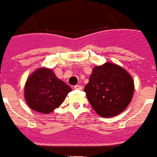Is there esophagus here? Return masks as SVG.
<instances>
[{"mask_svg":"<svg viewBox=\"0 0 157 157\" xmlns=\"http://www.w3.org/2000/svg\"><path fill=\"white\" fill-rule=\"evenodd\" d=\"M74 89H75V90H82V86H81V85H78V84H77V85H75V86H74Z\"/></svg>","mask_w":157,"mask_h":157,"instance_id":"obj_1","label":"esophagus"}]
</instances>
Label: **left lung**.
Here are the masks:
<instances>
[{
  "instance_id": "obj_1",
  "label": "left lung",
  "mask_w": 157,
  "mask_h": 157,
  "mask_svg": "<svg viewBox=\"0 0 157 157\" xmlns=\"http://www.w3.org/2000/svg\"><path fill=\"white\" fill-rule=\"evenodd\" d=\"M134 90V80L129 73L111 63L94 67L84 88L92 107L103 117L123 112L132 100Z\"/></svg>"
}]
</instances>
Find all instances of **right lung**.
I'll return each instance as SVG.
<instances>
[{
	"label": "right lung",
	"instance_id": "1",
	"mask_svg": "<svg viewBox=\"0 0 157 157\" xmlns=\"http://www.w3.org/2000/svg\"><path fill=\"white\" fill-rule=\"evenodd\" d=\"M71 90L52 69L40 67L28 78L24 97L32 110L48 114L63 103Z\"/></svg>",
	"mask_w": 157,
	"mask_h": 157
}]
</instances>
